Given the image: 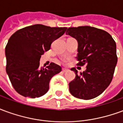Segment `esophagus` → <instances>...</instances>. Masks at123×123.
Returning a JSON list of instances; mask_svg holds the SVG:
<instances>
[{"mask_svg": "<svg viewBox=\"0 0 123 123\" xmlns=\"http://www.w3.org/2000/svg\"><path fill=\"white\" fill-rule=\"evenodd\" d=\"M68 71H69V70L66 69V68H62V72H67Z\"/></svg>", "mask_w": 123, "mask_h": 123, "instance_id": "1", "label": "esophagus"}]
</instances>
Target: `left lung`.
I'll return each mask as SVG.
<instances>
[{"mask_svg":"<svg viewBox=\"0 0 123 123\" xmlns=\"http://www.w3.org/2000/svg\"><path fill=\"white\" fill-rule=\"evenodd\" d=\"M66 34L78 41L77 66L86 65V70L80 74L75 68H71L76 77L69 83L70 92L85 100L96 98L113 77L117 62L115 41L107 31L90 26L69 28Z\"/></svg>","mask_w":123,"mask_h":123,"instance_id":"8db88e82","label":"left lung"}]
</instances>
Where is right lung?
Returning <instances> with one entry per match:
<instances>
[{
	"label": "right lung",
	"instance_id": "1",
	"mask_svg": "<svg viewBox=\"0 0 123 123\" xmlns=\"http://www.w3.org/2000/svg\"><path fill=\"white\" fill-rule=\"evenodd\" d=\"M67 29L35 24L20 29L10 37L5 47L6 70L19 94L35 98L47 92L51 78L62 68L54 62L40 68L41 56Z\"/></svg>",
	"mask_w": 123,
	"mask_h": 123
}]
</instances>
